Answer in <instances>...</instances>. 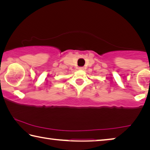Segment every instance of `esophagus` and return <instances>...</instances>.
<instances>
[{
    "label": "esophagus",
    "instance_id": "esophagus-1",
    "mask_svg": "<svg viewBox=\"0 0 150 150\" xmlns=\"http://www.w3.org/2000/svg\"><path fill=\"white\" fill-rule=\"evenodd\" d=\"M78 69L79 70H81V71H83V69H84V67H78Z\"/></svg>",
    "mask_w": 150,
    "mask_h": 150
}]
</instances>
